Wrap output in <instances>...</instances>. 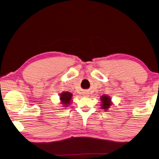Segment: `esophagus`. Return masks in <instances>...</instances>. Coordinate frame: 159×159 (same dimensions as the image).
<instances>
[{"mask_svg":"<svg viewBox=\"0 0 159 159\" xmlns=\"http://www.w3.org/2000/svg\"><path fill=\"white\" fill-rule=\"evenodd\" d=\"M83 96H88L89 95H88V94H87V93H84V94H83Z\"/></svg>","mask_w":159,"mask_h":159,"instance_id":"esophagus-1","label":"esophagus"}]
</instances>
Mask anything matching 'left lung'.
Masks as SVG:
<instances>
[{
  "mask_svg": "<svg viewBox=\"0 0 159 159\" xmlns=\"http://www.w3.org/2000/svg\"><path fill=\"white\" fill-rule=\"evenodd\" d=\"M101 109L104 110L105 111H107L109 108L112 105V102H111V99L107 95H102L101 97Z\"/></svg>",
  "mask_w": 159,
  "mask_h": 159,
  "instance_id": "8db88e82",
  "label": "left lung"
}]
</instances>
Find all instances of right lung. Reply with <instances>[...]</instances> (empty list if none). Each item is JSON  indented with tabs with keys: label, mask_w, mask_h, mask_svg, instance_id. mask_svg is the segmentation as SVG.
I'll list each match as a JSON object with an SVG mask.
<instances>
[{
	"label": "right lung",
	"mask_w": 159,
	"mask_h": 159,
	"mask_svg": "<svg viewBox=\"0 0 159 159\" xmlns=\"http://www.w3.org/2000/svg\"><path fill=\"white\" fill-rule=\"evenodd\" d=\"M72 94L69 92H63L60 94L61 104L63 105V107H67L71 104Z\"/></svg>",
	"instance_id": "right-lung-1"
}]
</instances>
